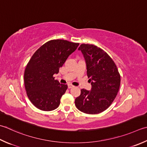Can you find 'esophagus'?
Listing matches in <instances>:
<instances>
[{"mask_svg":"<svg viewBox=\"0 0 147 147\" xmlns=\"http://www.w3.org/2000/svg\"><path fill=\"white\" fill-rule=\"evenodd\" d=\"M67 87H68V88H69V89H70V88H73V87H74V86H73V85H71V84H69Z\"/></svg>","mask_w":147,"mask_h":147,"instance_id":"obj_1","label":"esophagus"}]
</instances>
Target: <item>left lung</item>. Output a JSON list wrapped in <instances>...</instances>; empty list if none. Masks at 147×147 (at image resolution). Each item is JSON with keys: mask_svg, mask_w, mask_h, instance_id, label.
Returning a JSON list of instances; mask_svg holds the SVG:
<instances>
[{"mask_svg": "<svg viewBox=\"0 0 147 147\" xmlns=\"http://www.w3.org/2000/svg\"><path fill=\"white\" fill-rule=\"evenodd\" d=\"M82 51L91 83L90 90L82 89L75 99L80 111L87 114H97L106 110L115 99L120 85V76L113 60L97 46L82 44Z\"/></svg>", "mask_w": 147, "mask_h": 147, "instance_id": "left-lung-1", "label": "left lung"}]
</instances>
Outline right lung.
Masks as SVG:
<instances>
[{"label": "right lung", "mask_w": 147, "mask_h": 147, "mask_svg": "<svg viewBox=\"0 0 147 147\" xmlns=\"http://www.w3.org/2000/svg\"><path fill=\"white\" fill-rule=\"evenodd\" d=\"M78 45L66 40H51L31 57L25 70L24 83L28 99L37 108L51 111L58 108L67 85L60 84L53 76L59 73L60 67Z\"/></svg>", "instance_id": "1"}]
</instances>
